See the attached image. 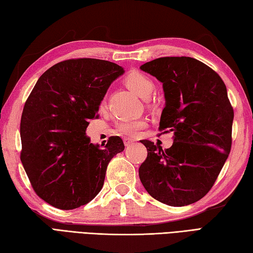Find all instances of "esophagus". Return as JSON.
<instances>
[{"mask_svg":"<svg viewBox=\"0 0 253 253\" xmlns=\"http://www.w3.org/2000/svg\"><path fill=\"white\" fill-rule=\"evenodd\" d=\"M133 142H135V140H133V139H131V138H128V137L124 138V143H125V146H130V144L133 143Z\"/></svg>","mask_w":253,"mask_h":253,"instance_id":"obj_1","label":"esophagus"}]
</instances>
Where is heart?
<instances>
[{
  "label": "heart",
  "instance_id": "1",
  "mask_svg": "<svg viewBox=\"0 0 253 253\" xmlns=\"http://www.w3.org/2000/svg\"><path fill=\"white\" fill-rule=\"evenodd\" d=\"M124 83L132 92H135L143 99L148 98L154 89L153 80L146 74L139 71H130L124 78ZM103 104L104 101L102 102V105ZM144 125H146V123L142 120H124L117 125V129L125 135L132 136L136 135L142 127H144Z\"/></svg>",
  "mask_w": 253,
  "mask_h": 253
}]
</instances>
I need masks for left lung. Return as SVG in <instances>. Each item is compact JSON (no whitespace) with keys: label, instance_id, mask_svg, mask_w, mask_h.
I'll use <instances>...</instances> for the list:
<instances>
[{"label":"left lung","instance_id":"left-lung-1","mask_svg":"<svg viewBox=\"0 0 253 253\" xmlns=\"http://www.w3.org/2000/svg\"><path fill=\"white\" fill-rule=\"evenodd\" d=\"M163 84L161 131L174 133L163 150L141 140L148 155L139 177L151 197L171 207L200 200L211 189L232 148L234 110L216 72L192 57H160L140 66Z\"/></svg>","mask_w":253,"mask_h":253}]
</instances>
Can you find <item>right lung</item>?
<instances>
[{
  "mask_svg": "<svg viewBox=\"0 0 253 253\" xmlns=\"http://www.w3.org/2000/svg\"><path fill=\"white\" fill-rule=\"evenodd\" d=\"M124 68L96 58H73L41 75L20 121V160L35 192L61 210L84 206L104 184L110 161L125 146L118 136L106 146L90 143L89 121Z\"/></svg>",
  "mask_w": 253,
  "mask_h": 253,
  "instance_id": "1",
  "label": "right lung"
}]
</instances>
